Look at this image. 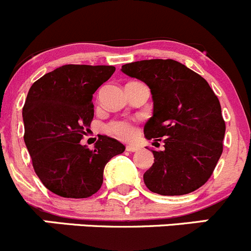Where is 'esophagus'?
Returning <instances> with one entry per match:
<instances>
[{
	"label": "esophagus",
	"instance_id": "1",
	"mask_svg": "<svg viewBox=\"0 0 251 251\" xmlns=\"http://www.w3.org/2000/svg\"><path fill=\"white\" fill-rule=\"evenodd\" d=\"M126 149H127V151H130V152H134V151H138L139 150V147L135 144H129L126 147Z\"/></svg>",
	"mask_w": 251,
	"mask_h": 251
}]
</instances>
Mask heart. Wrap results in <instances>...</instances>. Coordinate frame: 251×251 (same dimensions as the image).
Segmentation results:
<instances>
[{
    "label": "heart",
    "instance_id": "1",
    "mask_svg": "<svg viewBox=\"0 0 251 251\" xmlns=\"http://www.w3.org/2000/svg\"><path fill=\"white\" fill-rule=\"evenodd\" d=\"M106 132L121 140H130L135 135V124L130 119H114L106 126Z\"/></svg>",
    "mask_w": 251,
    "mask_h": 251
}]
</instances>
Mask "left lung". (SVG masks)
Returning a JSON list of instances; mask_svg holds the SVG:
<instances>
[{
	"label": "left lung",
	"instance_id": "left-lung-1",
	"mask_svg": "<svg viewBox=\"0 0 251 251\" xmlns=\"http://www.w3.org/2000/svg\"><path fill=\"white\" fill-rule=\"evenodd\" d=\"M122 71L149 86L154 112L144 135L156 144L164 142L163 150H152L154 164L144 174L147 187L163 196H181L203 186L223 152L226 133L211 86L173 59L135 61Z\"/></svg>",
	"mask_w": 251,
	"mask_h": 251
}]
</instances>
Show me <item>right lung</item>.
<instances>
[{"label": "right lung", "mask_w": 251, "mask_h": 251, "mask_svg": "<svg viewBox=\"0 0 251 251\" xmlns=\"http://www.w3.org/2000/svg\"><path fill=\"white\" fill-rule=\"evenodd\" d=\"M116 71L106 65H64L29 88L23 106L25 143L43 185L66 199H87L101 188L103 169L126 149L99 135L94 149L80 140L94 119L92 95Z\"/></svg>", "instance_id": "1"}]
</instances>
